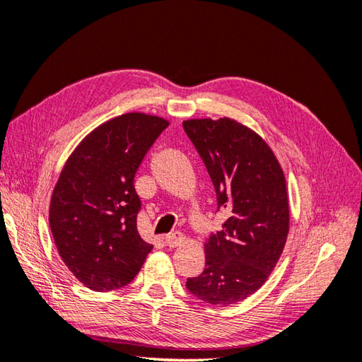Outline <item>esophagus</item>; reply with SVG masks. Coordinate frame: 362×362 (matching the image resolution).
<instances>
[{
    "label": "esophagus",
    "instance_id": "esophagus-1",
    "mask_svg": "<svg viewBox=\"0 0 362 362\" xmlns=\"http://www.w3.org/2000/svg\"><path fill=\"white\" fill-rule=\"evenodd\" d=\"M184 242V237L181 233H172L170 235L166 237V245L169 247H177V246H181Z\"/></svg>",
    "mask_w": 362,
    "mask_h": 362
}]
</instances>
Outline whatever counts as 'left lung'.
<instances>
[{
  "mask_svg": "<svg viewBox=\"0 0 362 362\" xmlns=\"http://www.w3.org/2000/svg\"><path fill=\"white\" fill-rule=\"evenodd\" d=\"M182 127L213 181L217 211L226 214L205 243V270L185 287L206 303L228 306L266 282L286 246V178L266 141L234 119H190Z\"/></svg>",
  "mask_w": 362,
  "mask_h": 362,
  "instance_id": "obj_1",
  "label": "left lung"
}]
</instances>
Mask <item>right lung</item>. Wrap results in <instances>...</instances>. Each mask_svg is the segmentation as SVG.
I'll list each match as a JSON object with an SVG mask.
<instances>
[{"label":"right lung","instance_id":"1","mask_svg":"<svg viewBox=\"0 0 362 362\" xmlns=\"http://www.w3.org/2000/svg\"><path fill=\"white\" fill-rule=\"evenodd\" d=\"M166 119L127 113L95 128L60 173L49 205L59 254L75 278L95 291L127 286L152 245L137 231L136 172Z\"/></svg>","mask_w":362,"mask_h":362}]
</instances>
